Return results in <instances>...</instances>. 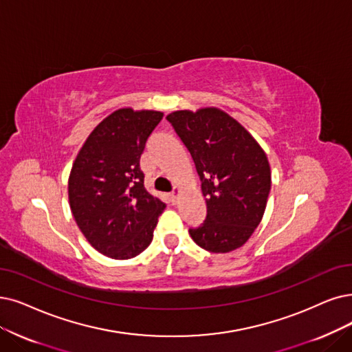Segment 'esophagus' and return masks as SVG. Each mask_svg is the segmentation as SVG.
Wrapping results in <instances>:
<instances>
[{"label":"esophagus","instance_id":"1","mask_svg":"<svg viewBox=\"0 0 352 352\" xmlns=\"http://www.w3.org/2000/svg\"><path fill=\"white\" fill-rule=\"evenodd\" d=\"M179 195H180V188H175L173 192H172V195H170V198H172V202H173V204L177 202Z\"/></svg>","mask_w":352,"mask_h":352}]
</instances>
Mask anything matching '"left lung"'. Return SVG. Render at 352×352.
<instances>
[{
  "mask_svg": "<svg viewBox=\"0 0 352 352\" xmlns=\"http://www.w3.org/2000/svg\"><path fill=\"white\" fill-rule=\"evenodd\" d=\"M166 120L189 150L206 198V219L189 230L192 240L210 252L240 248L261 222L270 193L264 150L218 108L175 111Z\"/></svg>",
  "mask_w": 352,
  "mask_h": 352,
  "instance_id": "1",
  "label": "left lung"
}]
</instances>
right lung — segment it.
<instances>
[{"label": "right lung", "instance_id": "add662e5", "mask_svg": "<svg viewBox=\"0 0 352 352\" xmlns=\"http://www.w3.org/2000/svg\"><path fill=\"white\" fill-rule=\"evenodd\" d=\"M160 111L121 108L96 125L74 162L69 204L79 230L101 254L127 260L144 251L166 205L144 188L140 157Z\"/></svg>", "mask_w": 352, "mask_h": 352}]
</instances>
